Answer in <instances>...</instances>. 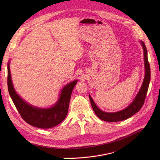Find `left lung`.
<instances>
[{
    "label": "left lung",
    "mask_w": 160,
    "mask_h": 160,
    "mask_svg": "<svg viewBox=\"0 0 160 160\" xmlns=\"http://www.w3.org/2000/svg\"><path fill=\"white\" fill-rule=\"evenodd\" d=\"M141 43L143 49L144 65L145 70H146V72H145V77L141 89H140L133 102L128 108L122 111H118V112L115 113L105 112V111L99 109L98 108V106L94 103L93 100L92 99L91 97L89 95V99L92 108H93L95 113L100 119L108 122H121V121L127 119L130 117H132L134 114L138 112L140 109L142 108L148 93L149 84L150 82V77H151V71H150V66L148 59V51L143 41H141Z\"/></svg>",
    "instance_id": "8db88e82"
}]
</instances>
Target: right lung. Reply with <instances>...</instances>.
<instances>
[{
	"mask_svg": "<svg viewBox=\"0 0 160 160\" xmlns=\"http://www.w3.org/2000/svg\"><path fill=\"white\" fill-rule=\"evenodd\" d=\"M7 68L9 95L22 118L27 123L36 128L48 129L56 126L65 119L68 113L72 91L77 83V80L71 82L64 87L59 100L53 107L48 109L38 108L27 103L18 96L12 85L9 62Z\"/></svg>",
	"mask_w": 160,
	"mask_h": 160,
	"instance_id": "right-lung-1",
	"label": "right lung"
}]
</instances>
